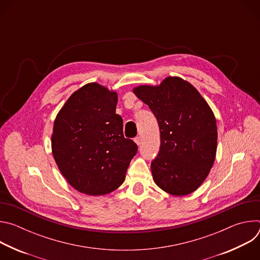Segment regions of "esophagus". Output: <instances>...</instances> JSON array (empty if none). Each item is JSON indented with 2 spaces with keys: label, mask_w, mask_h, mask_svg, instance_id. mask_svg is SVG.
I'll return each instance as SVG.
<instances>
[{
  "label": "esophagus",
  "mask_w": 260,
  "mask_h": 260,
  "mask_svg": "<svg viewBox=\"0 0 260 260\" xmlns=\"http://www.w3.org/2000/svg\"><path fill=\"white\" fill-rule=\"evenodd\" d=\"M135 142H136V144H137L138 146H140V145H141V138H140V137H136V138H135Z\"/></svg>",
  "instance_id": "34e87169"
}]
</instances>
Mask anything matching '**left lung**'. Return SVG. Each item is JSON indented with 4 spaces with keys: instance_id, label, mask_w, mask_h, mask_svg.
<instances>
[{
    "instance_id": "obj_1",
    "label": "left lung",
    "mask_w": 260,
    "mask_h": 260,
    "mask_svg": "<svg viewBox=\"0 0 260 260\" xmlns=\"http://www.w3.org/2000/svg\"><path fill=\"white\" fill-rule=\"evenodd\" d=\"M134 92L150 108L159 125V152L151 162L154 182L173 196L193 192L216 156L217 125L211 108L179 77H168L158 86H138Z\"/></svg>"
}]
</instances>
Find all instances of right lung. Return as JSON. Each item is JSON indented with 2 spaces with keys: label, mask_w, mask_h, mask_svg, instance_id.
Masks as SVG:
<instances>
[{
  "label": "right lung",
  "mask_w": 260,
  "mask_h": 260,
  "mask_svg": "<svg viewBox=\"0 0 260 260\" xmlns=\"http://www.w3.org/2000/svg\"><path fill=\"white\" fill-rule=\"evenodd\" d=\"M117 101L115 91L88 83L68 99L54 120V160L79 192L102 196L115 190L137 154V144L123 136Z\"/></svg>",
  "instance_id": "right-lung-1"
}]
</instances>
